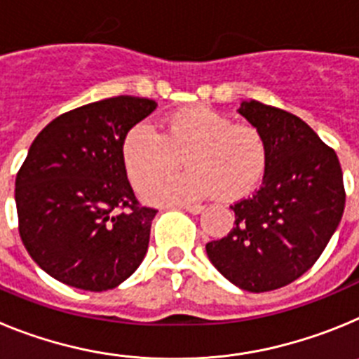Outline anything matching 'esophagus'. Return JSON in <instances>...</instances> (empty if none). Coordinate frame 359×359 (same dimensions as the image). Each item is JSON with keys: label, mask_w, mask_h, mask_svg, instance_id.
Returning <instances> with one entry per match:
<instances>
[{"label": "esophagus", "mask_w": 359, "mask_h": 359, "mask_svg": "<svg viewBox=\"0 0 359 359\" xmlns=\"http://www.w3.org/2000/svg\"><path fill=\"white\" fill-rule=\"evenodd\" d=\"M180 208L190 212V214H201L205 210V207H201V205H180Z\"/></svg>", "instance_id": "1"}]
</instances>
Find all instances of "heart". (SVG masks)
Here are the masks:
<instances>
[{"mask_svg":"<svg viewBox=\"0 0 359 359\" xmlns=\"http://www.w3.org/2000/svg\"><path fill=\"white\" fill-rule=\"evenodd\" d=\"M189 172L154 183L145 192L151 203H192L212 194L236 201L248 196L268 169V142L252 123L231 122L208 106H190L165 116L158 135L136 123L122 140V161L129 182L144 189L180 167Z\"/></svg>","mask_w":359,"mask_h":359,"instance_id":"b5f03b06","label":"heart"}]
</instances>
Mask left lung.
<instances>
[{
	"mask_svg": "<svg viewBox=\"0 0 359 359\" xmlns=\"http://www.w3.org/2000/svg\"><path fill=\"white\" fill-rule=\"evenodd\" d=\"M237 111L264 135L268 169L252 198L231 205L233 228L207 244V255L231 284L262 293L318 261L344 215V174L336 152L302 118L257 100Z\"/></svg>",
	"mask_w": 359,
	"mask_h": 359,
	"instance_id": "obj_1",
	"label": "left lung"
}]
</instances>
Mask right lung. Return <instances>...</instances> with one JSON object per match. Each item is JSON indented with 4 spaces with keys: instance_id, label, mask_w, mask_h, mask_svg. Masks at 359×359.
Here are the masks:
<instances>
[{
    "instance_id": "right-lung-1",
    "label": "right lung",
    "mask_w": 359,
    "mask_h": 359,
    "mask_svg": "<svg viewBox=\"0 0 359 359\" xmlns=\"http://www.w3.org/2000/svg\"><path fill=\"white\" fill-rule=\"evenodd\" d=\"M156 106L131 95L86 104L57 116L32 142L15 176L19 236L55 280L107 291L144 261L158 210L135 198L122 140Z\"/></svg>"
}]
</instances>
